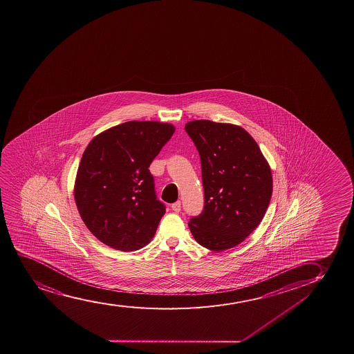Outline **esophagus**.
Listing matches in <instances>:
<instances>
[{"label": "esophagus", "mask_w": 354, "mask_h": 354, "mask_svg": "<svg viewBox=\"0 0 354 354\" xmlns=\"http://www.w3.org/2000/svg\"><path fill=\"white\" fill-rule=\"evenodd\" d=\"M171 208H172V210H174L175 213H179V212H180V202L177 201L174 205H171Z\"/></svg>", "instance_id": "34e87169"}]
</instances>
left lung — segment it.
Segmentation results:
<instances>
[{
	"label": "left lung",
	"mask_w": 354,
	"mask_h": 354,
	"mask_svg": "<svg viewBox=\"0 0 354 354\" xmlns=\"http://www.w3.org/2000/svg\"><path fill=\"white\" fill-rule=\"evenodd\" d=\"M200 153L205 208L189 228L201 246L221 252L243 243L263 220L272 196V174L243 127L209 120L185 124Z\"/></svg>",
	"instance_id": "obj_1"
}]
</instances>
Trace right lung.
<instances>
[{"label":"right lung","instance_id":"obj_1","mask_svg":"<svg viewBox=\"0 0 354 354\" xmlns=\"http://www.w3.org/2000/svg\"><path fill=\"white\" fill-rule=\"evenodd\" d=\"M158 121H128L90 141L73 195L88 230L109 248L137 251L152 240L165 205L149 167L175 133Z\"/></svg>","mask_w":354,"mask_h":354}]
</instances>
